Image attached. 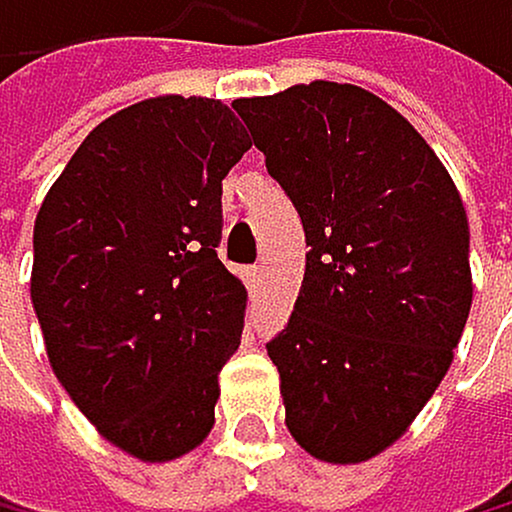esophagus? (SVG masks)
I'll use <instances>...</instances> for the list:
<instances>
[{"label": "esophagus", "mask_w": 512, "mask_h": 512, "mask_svg": "<svg viewBox=\"0 0 512 512\" xmlns=\"http://www.w3.org/2000/svg\"><path fill=\"white\" fill-rule=\"evenodd\" d=\"M243 278H246V288L256 291V288H259V282H262V269H259V266H250V269L243 272Z\"/></svg>", "instance_id": "34e87169"}]
</instances>
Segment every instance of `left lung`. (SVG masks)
<instances>
[{
	"instance_id": "1",
	"label": "left lung",
	"mask_w": 512,
	"mask_h": 512,
	"mask_svg": "<svg viewBox=\"0 0 512 512\" xmlns=\"http://www.w3.org/2000/svg\"><path fill=\"white\" fill-rule=\"evenodd\" d=\"M234 108L311 246L266 343L285 423L320 462H365L423 410L462 340L465 205L413 124L359 86L317 79Z\"/></svg>"
}]
</instances>
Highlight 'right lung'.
Listing matches in <instances>:
<instances>
[{
    "instance_id": "1",
    "label": "right lung",
    "mask_w": 512,
    "mask_h": 512,
    "mask_svg": "<svg viewBox=\"0 0 512 512\" xmlns=\"http://www.w3.org/2000/svg\"><path fill=\"white\" fill-rule=\"evenodd\" d=\"M246 150L227 105L160 95L95 127L37 211L31 304L54 375L144 462L185 455L214 426L246 311L217 259L221 182Z\"/></svg>"
}]
</instances>
